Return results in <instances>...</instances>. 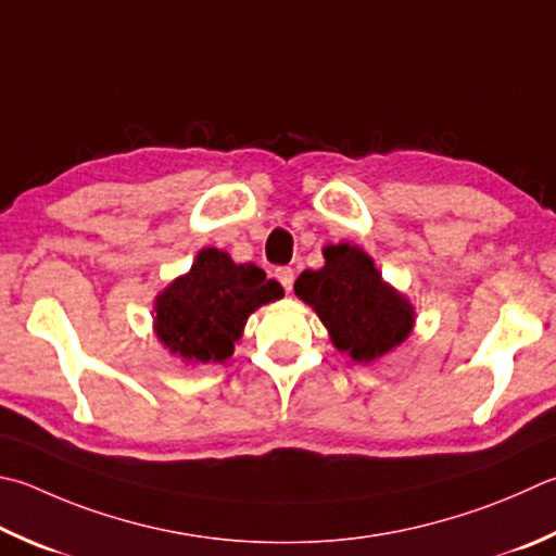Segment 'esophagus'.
I'll return each instance as SVG.
<instances>
[{
    "label": "esophagus",
    "instance_id": "1",
    "mask_svg": "<svg viewBox=\"0 0 556 556\" xmlns=\"http://www.w3.org/2000/svg\"><path fill=\"white\" fill-rule=\"evenodd\" d=\"M275 277L279 279V285L285 287V291H291V287H294V269L291 267H279L277 271H275Z\"/></svg>",
    "mask_w": 556,
    "mask_h": 556
}]
</instances>
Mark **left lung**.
I'll return each instance as SVG.
<instances>
[{
	"label": "left lung",
	"instance_id": "1",
	"mask_svg": "<svg viewBox=\"0 0 556 556\" xmlns=\"http://www.w3.org/2000/svg\"><path fill=\"white\" fill-rule=\"evenodd\" d=\"M326 265L301 271L294 291L318 313L332 345L355 362L379 359L410 336L416 311L381 279L365 250L350 243L323 248Z\"/></svg>",
	"mask_w": 556,
	"mask_h": 556
}]
</instances>
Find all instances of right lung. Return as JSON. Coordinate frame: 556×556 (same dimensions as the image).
Listing matches in <instances>:
<instances>
[{
    "instance_id": "right-lung-1",
    "label": "right lung",
    "mask_w": 556,
    "mask_h": 556,
    "mask_svg": "<svg viewBox=\"0 0 556 556\" xmlns=\"http://www.w3.org/2000/svg\"><path fill=\"white\" fill-rule=\"evenodd\" d=\"M285 296L255 265H236L228 252L204 248L187 275L155 299V332L163 345L191 365L226 362L243 336L248 316Z\"/></svg>"
}]
</instances>
